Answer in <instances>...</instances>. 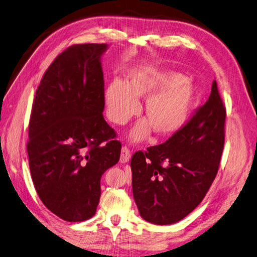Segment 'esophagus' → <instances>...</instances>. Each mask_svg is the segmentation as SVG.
Masks as SVG:
<instances>
[{"label":"esophagus","mask_w":257,"mask_h":257,"mask_svg":"<svg viewBox=\"0 0 257 257\" xmlns=\"http://www.w3.org/2000/svg\"><path fill=\"white\" fill-rule=\"evenodd\" d=\"M130 157H131V153H130V151L128 150V147L122 146V147H121V152H120V160H119V161H120L121 163H126V162L129 161Z\"/></svg>","instance_id":"esophagus-1"}]
</instances>
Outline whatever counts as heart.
<instances>
[{"label":"heart","instance_id":"heart-1","mask_svg":"<svg viewBox=\"0 0 257 257\" xmlns=\"http://www.w3.org/2000/svg\"><path fill=\"white\" fill-rule=\"evenodd\" d=\"M194 96V87L178 73L147 69L130 73L127 81L114 80L104 90L109 119L117 125L126 123L139 111L138 99L145 102L146 119L136 123L130 140L140 142L152 131L160 137L172 136L185 125Z\"/></svg>","mask_w":257,"mask_h":257}]
</instances>
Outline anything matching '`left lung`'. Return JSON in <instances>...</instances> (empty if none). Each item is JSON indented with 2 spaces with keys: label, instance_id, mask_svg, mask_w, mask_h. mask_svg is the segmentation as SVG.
<instances>
[{
  "label": "left lung",
  "instance_id": "obj_1",
  "mask_svg": "<svg viewBox=\"0 0 257 257\" xmlns=\"http://www.w3.org/2000/svg\"><path fill=\"white\" fill-rule=\"evenodd\" d=\"M226 111L213 81L208 100L165 143L131 158L132 192L144 220L176 223L203 201L219 170Z\"/></svg>",
  "mask_w": 257,
  "mask_h": 257
}]
</instances>
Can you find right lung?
Segmentation results:
<instances>
[{
  "mask_svg": "<svg viewBox=\"0 0 257 257\" xmlns=\"http://www.w3.org/2000/svg\"><path fill=\"white\" fill-rule=\"evenodd\" d=\"M106 49H66L46 70L33 101L27 144L32 180L47 208L68 222L94 216L102 174L120 156L116 132L102 115Z\"/></svg>",
  "mask_w": 257,
  "mask_h": 257,
  "instance_id": "right-lung-1",
  "label": "right lung"
}]
</instances>
